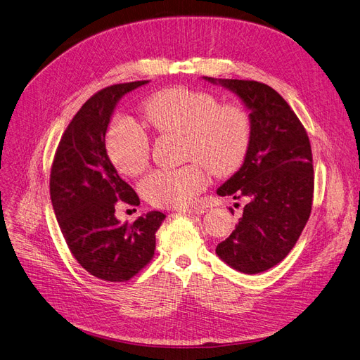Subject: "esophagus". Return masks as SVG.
I'll return each instance as SVG.
<instances>
[{"label":"esophagus","instance_id":"34e87169","mask_svg":"<svg viewBox=\"0 0 360 360\" xmlns=\"http://www.w3.org/2000/svg\"><path fill=\"white\" fill-rule=\"evenodd\" d=\"M183 214H204L207 210L204 208V207H200V205H192V207H188V208H183V210H180Z\"/></svg>","mask_w":360,"mask_h":360}]
</instances>
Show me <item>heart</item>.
Instances as JSON below:
<instances>
[{"label":"heart","instance_id":"obj_1","mask_svg":"<svg viewBox=\"0 0 360 360\" xmlns=\"http://www.w3.org/2000/svg\"><path fill=\"white\" fill-rule=\"evenodd\" d=\"M141 112L153 131L183 134V158L192 161L174 169H156L141 181V195L155 207L189 205L207 188V169L215 177H229L247 160L252 122L242 105L219 103L208 91L179 85L148 97ZM106 149L122 174L136 177L148 168L150 140L131 120L118 118L110 124Z\"/></svg>","mask_w":360,"mask_h":360}]
</instances>
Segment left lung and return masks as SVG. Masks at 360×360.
<instances>
[{
	"instance_id": "8db88e82",
	"label": "left lung",
	"mask_w": 360,
	"mask_h": 360,
	"mask_svg": "<svg viewBox=\"0 0 360 360\" xmlns=\"http://www.w3.org/2000/svg\"><path fill=\"white\" fill-rule=\"evenodd\" d=\"M236 93L250 109L252 139L243 165L217 191L247 199L243 214L215 252L242 273H262L294 248L310 217L314 174L306 128L285 98L269 85L250 79H215Z\"/></svg>"
}]
</instances>
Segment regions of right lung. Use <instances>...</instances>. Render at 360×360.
Here are the masks:
<instances>
[{
	"label": "right lung",
	"mask_w": 360,
	"mask_h": 360,
	"mask_svg": "<svg viewBox=\"0 0 360 360\" xmlns=\"http://www.w3.org/2000/svg\"><path fill=\"white\" fill-rule=\"evenodd\" d=\"M146 82L115 84L93 94L69 122L51 165V204L69 251L108 282L130 281L150 263L165 219L160 211L133 223L115 217L117 202L137 207L140 199L109 161L105 136L118 100Z\"/></svg>",
	"instance_id": "right-lung-1"
}]
</instances>
